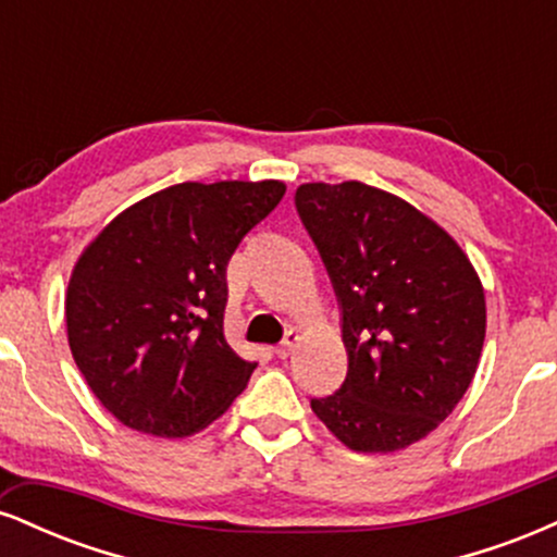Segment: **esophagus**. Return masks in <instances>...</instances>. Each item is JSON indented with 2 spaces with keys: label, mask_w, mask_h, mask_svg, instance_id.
Instances as JSON below:
<instances>
[{
  "label": "esophagus",
  "mask_w": 557,
  "mask_h": 557,
  "mask_svg": "<svg viewBox=\"0 0 557 557\" xmlns=\"http://www.w3.org/2000/svg\"><path fill=\"white\" fill-rule=\"evenodd\" d=\"M298 341H300V332L298 330H287L285 341L280 343L277 348H274V354H277L280 359H287V356L293 354V348H296V345H298Z\"/></svg>",
  "instance_id": "1"
}]
</instances>
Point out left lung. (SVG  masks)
Listing matches in <instances>:
<instances>
[{
  "instance_id": "8db88e82",
  "label": "left lung",
  "mask_w": 557,
  "mask_h": 557,
  "mask_svg": "<svg viewBox=\"0 0 557 557\" xmlns=\"http://www.w3.org/2000/svg\"><path fill=\"white\" fill-rule=\"evenodd\" d=\"M296 209L343 311L348 374L311 411L350 450L395 453L445 421L474 380L484 287L463 248L403 198L304 183Z\"/></svg>"
}]
</instances>
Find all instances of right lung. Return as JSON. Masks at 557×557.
Instances as JSON below:
<instances>
[{"mask_svg": "<svg viewBox=\"0 0 557 557\" xmlns=\"http://www.w3.org/2000/svg\"><path fill=\"white\" fill-rule=\"evenodd\" d=\"M283 196L280 181L177 183L83 248L65 296L67 343L114 419L188 437L243 393L257 363L225 341L227 261Z\"/></svg>", "mask_w": 557, "mask_h": 557, "instance_id": "add662e5", "label": "right lung"}]
</instances>
